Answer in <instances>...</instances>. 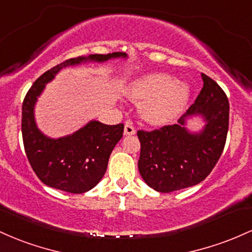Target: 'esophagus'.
Returning a JSON list of instances; mask_svg holds the SVG:
<instances>
[{
	"mask_svg": "<svg viewBox=\"0 0 252 252\" xmlns=\"http://www.w3.org/2000/svg\"><path fill=\"white\" fill-rule=\"evenodd\" d=\"M124 133H125V135H132L135 133V128H134V126L132 125L131 121H127L126 123L125 128H124Z\"/></svg>",
	"mask_w": 252,
	"mask_h": 252,
	"instance_id": "esophagus-1",
	"label": "esophagus"
}]
</instances>
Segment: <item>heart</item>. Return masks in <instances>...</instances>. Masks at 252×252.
<instances>
[{
    "label": "heart",
    "instance_id": "b5f03b06",
    "mask_svg": "<svg viewBox=\"0 0 252 252\" xmlns=\"http://www.w3.org/2000/svg\"><path fill=\"white\" fill-rule=\"evenodd\" d=\"M128 96L140 102V115L151 124H163L182 111L189 97V88L166 73H149L135 80Z\"/></svg>",
    "mask_w": 252,
    "mask_h": 252
}]
</instances>
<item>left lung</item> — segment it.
<instances>
[{
	"mask_svg": "<svg viewBox=\"0 0 252 252\" xmlns=\"http://www.w3.org/2000/svg\"><path fill=\"white\" fill-rule=\"evenodd\" d=\"M201 76L203 88L179 124L137 132L140 141L138 169L146 185L160 193L201 182L225 148L230 115L227 96L216 81L205 73ZM191 115L205 118V128L200 134H190L184 127L185 119Z\"/></svg>",
	"mask_w": 252,
	"mask_h": 252,
	"instance_id": "1",
	"label": "left lung"
}]
</instances>
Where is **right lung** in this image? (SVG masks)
<instances>
[{
    "label": "right lung",
    "mask_w": 252,
    "mask_h": 252,
    "mask_svg": "<svg viewBox=\"0 0 252 252\" xmlns=\"http://www.w3.org/2000/svg\"><path fill=\"white\" fill-rule=\"evenodd\" d=\"M118 57H126V53L113 52L66 59L42 73L25 96L21 121L25 152L38 179L49 187L72 194L86 193L94 188L107 170L113 149L123 138L124 124L104 125L90 121L71 135L51 139L36 127L33 112L36 98L45 84L52 81L63 67L82 62H106Z\"/></svg>",
    "instance_id": "obj_1"
}]
</instances>
